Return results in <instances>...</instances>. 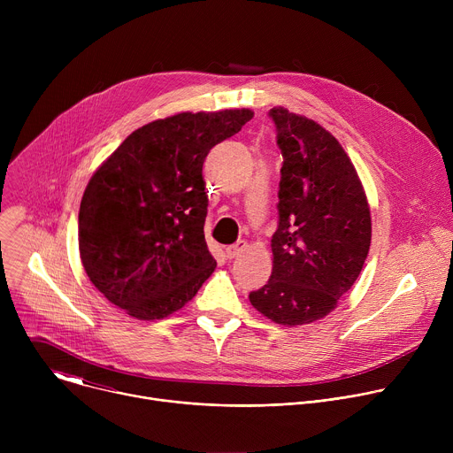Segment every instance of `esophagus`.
Returning <instances> with one entry per match:
<instances>
[{
    "instance_id": "1",
    "label": "esophagus",
    "mask_w": 453,
    "mask_h": 453,
    "mask_svg": "<svg viewBox=\"0 0 453 453\" xmlns=\"http://www.w3.org/2000/svg\"><path fill=\"white\" fill-rule=\"evenodd\" d=\"M245 247H247L245 242H238V243H234V245H227V247H226V254H227L229 260H233V257L240 256V254L245 250Z\"/></svg>"
}]
</instances>
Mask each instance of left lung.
Segmentation results:
<instances>
[{
	"label": "left lung",
	"mask_w": 453,
	"mask_h": 453,
	"mask_svg": "<svg viewBox=\"0 0 453 453\" xmlns=\"http://www.w3.org/2000/svg\"><path fill=\"white\" fill-rule=\"evenodd\" d=\"M283 154L271 240L273 274L250 304L281 326L326 317L357 281L371 245L362 180L337 138L317 121L273 107Z\"/></svg>",
	"instance_id": "obj_1"
}]
</instances>
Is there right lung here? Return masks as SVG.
Segmentation results:
<instances>
[{
	"label": "right lung",
	"mask_w": 453,
	"mask_h": 453,
	"mask_svg": "<svg viewBox=\"0 0 453 453\" xmlns=\"http://www.w3.org/2000/svg\"><path fill=\"white\" fill-rule=\"evenodd\" d=\"M250 109L154 119L96 168L79 211V250L91 283L140 320L180 310L213 274L203 165Z\"/></svg>",
	"instance_id": "obj_1"
}]
</instances>
